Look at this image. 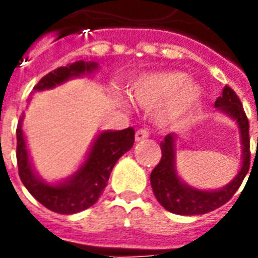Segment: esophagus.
<instances>
[{"label": "esophagus", "mask_w": 258, "mask_h": 258, "mask_svg": "<svg viewBox=\"0 0 258 258\" xmlns=\"http://www.w3.org/2000/svg\"><path fill=\"white\" fill-rule=\"evenodd\" d=\"M148 137H149V131L146 128H141L135 133V141H137V142H141V141L146 140Z\"/></svg>", "instance_id": "34e87169"}]
</instances>
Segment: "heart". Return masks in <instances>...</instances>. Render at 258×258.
I'll return each mask as SVG.
<instances>
[{"label": "heart", "mask_w": 258, "mask_h": 258, "mask_svg": "<svg viewBox=\"0 0 258 258\" xmlns=\"http://www.w3.org/2000/svg\"><path fill=\"white\" fill-rule=\"evenodd\" d=\"M184 72L170 70L146 74L130 88V98L140 106L153 109L165 103L157 114L160 125H173L186 117L203 98V88Z\"/></svg>", "instance_id": "b5f03b06"}]
</instances>
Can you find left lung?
<instances>
[{"mask_svg":"<svg viewBox=\"0 0 258 258\" xmlns=\"http://www.w3.org/2000/svg\"><path fill=\"white\" fill-rule=\"evenodd\" d=\"M214 106L218 112L227 114L238 125L239 138L242 145V157L238 174L227 185L217 189H199L190 186L181 178L177 170L178 134L171 133L166 135L164 140L160 142L162 159L152 171L151 185L157 202L170 213L179 216H198L216 210L232 198L249 171V121L238 95L227 85L222 90L221 96L217 98Z\"/></svg>","mask_w":258,"mask_h":258,"instance_id":"1","label":"left lung"}]
</instances>
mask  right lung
<instances>
[{"instance_id": "1", "label": "right lung", "mask_w": 258, "mask_h": 258, "mask_svg": "<svg viewBox=\"0 0 258 258\" xmlns=\"http://www.w3.org/2000/svg\"><path fill=\"white\" fill-rule=\"evenodd\" d=\"M98 69L99 64L94 60H76L44 76L33 88V92L53 90L68 83L69 80L84 76L90 77ZM30 101L31 98H29L27 102L30 103ZM23 121L25 113L22 114L16 128V159L20 179L34 199L45 206L48 210L59 214H76L95 205L106 186L116 162L134 145L135 133L133 127L99 131L91 142L90 149L85 153L79 168L66 178L48 182L37 173L33 164Z\"/></svg>"}]
</instances>
